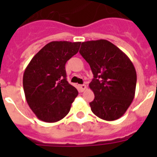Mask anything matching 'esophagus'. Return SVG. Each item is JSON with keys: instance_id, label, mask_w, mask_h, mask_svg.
<instances>
[{"instance_id": "obj_1", "label": "esophagus", "mask_w": 157, "mask_h": 157, "mask_svg": "<svg viewBox=\"0 0 157 157\" xmlns=\"http://www.w3.org/2000/svg\"><path fill=\"white\" fill-rule=\"evenodd\" d=\"M79 89L81 91H84L86 89V86L85 84H82V85H79Z\"/></svg>"}]
</instances>
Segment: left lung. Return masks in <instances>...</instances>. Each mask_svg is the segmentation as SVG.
<instances>
[{
    "instance_id": "obj_1",
    "label": "left lung",
    "mask_w": 157,
    "mask_h": 157,
    "mask_svg": "<svg viewBox=\"0 0 157 157\" xmlns=\"http://www.w3.org/2000/svg\"><path fill=\"white\" fill-rule=\"evenodd\" d=\"M79 52L94 74L89 85L95 96L90 103L92 112L107 121L120 119L135 94L137 74L132 62L117 46L104 39L84 41Z\"/></svg>"
}]
</instances>
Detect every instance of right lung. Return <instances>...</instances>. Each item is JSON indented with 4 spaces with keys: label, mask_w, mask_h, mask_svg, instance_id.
<instances>
[{
    "label": "right lung",
    "mask_w": 157,
    "mask_h": 157,
    "mask_svg": "<svg viewBox=\"0 0 157 157\" xmlns=\"http://www.w3.org/2000/svg\"><path fill=\"white\" fill-rule=\"evenodd\" d=\"M81 42L51 41L32 58L23 74L26 100L39 120L55 123L68 114L78 96L67 81L65 64L79 49Z\"/></svg>",
    "instance_id": "1"
}]
</instances>
